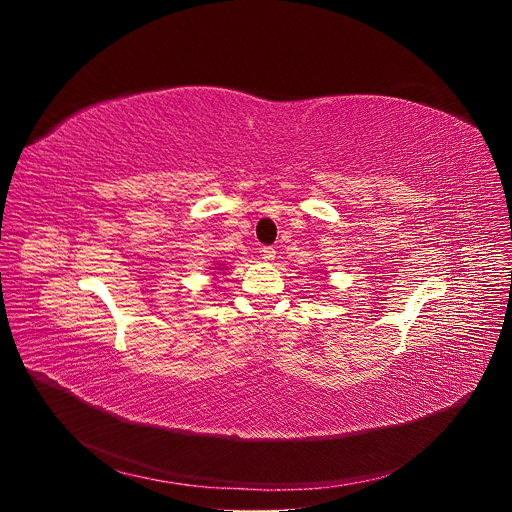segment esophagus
<instances>
[{"label": "esophagus", "instance_id": "esophagus-1", "mask_svg": "<svg viewBox=\"0 0 512 512\" xmlns=\"http://www.w3.org/2000/svg\"><path fill=\"white\" fill-rule=\"evenodd\" d=\"M261 255H263L265 261H273L275 259V247H263Z\"/></svg>", "mask_w": 512, "mask_h": 512}]
</instances>
